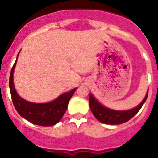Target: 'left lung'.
Instances as JSON below:
<instances>
[{
    "label": "left lung",
    "instance_id": "8db88e82",
    "mask_svg": "<svg viewBox=\"0 0 158 158\" xmlns=\"http://www.w3.org/2000/svg\"><path fill=\"white\" fill-rule=\"evenodd\" d=\"M147 96L148 91L142 103H140L135 108H132L128 111H115V110L105 107L100 104L92 94L89 95V106H90V109L93 115L96 117L97 120L103 123L116 125V124H121L127 122L131 118H133L144 104L147 99Z\"/></svg>",
    "mask_w": 158,
    "mask_h": 158
}]
</instances>
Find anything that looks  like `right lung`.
I'll use <instances>...</instances> for the list:
<instances>
[{
  "mask_svg": "<svg viewBox=\"0 0 158 158\" xmlns=\"http://www.w3.org/2000/svg\"><path fill=\"white\" fill-rule=\"evenodd\" d=\"M16 61L17 58L10 73L9 88L12 103L17 112L25 119L39 126L50 127L58 123L65 114L69 100L76 89L63 93L53 101L44 104H36L23 100L17 94L14 87L13 73Z\"/></svg>",
  "mask_w": 158,
  "mask_h": 158,
  "instance_id": "obj_1",
  "label": "right lung"
}]
</instances>
